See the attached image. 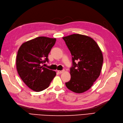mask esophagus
<instances>
[{"label":"esophagus","instance_id":"obj_1","mask_svg":"<svg viewBox=\"0 0 123 123\" xmlns=\"http://www.w3.org/2000/svg\"><path fill=\"white\" fill-rule=\"evenodd\" d=\"M64 70H57V72H58L59 74H62L63 72H64Z\"/></svg>","mask_w":123,"mask_h":123}]
</instances>
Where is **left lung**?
<instances>
[{
    "label": "left lung",
    "mask_w": 123,
    "mask_h": 123,
    "mask_svg": "<svg viewBox=\"0 0 123 123\" xmlns=\"http://www.w3.org/2000/svg\"><path fill=\"white\" fill-rule=\"evenodd\" d=\"M72 56L70 80L65 83L68 89L83 93L91 88L100 74L103 62L102 51L89 36L73 34L62 37Z\"/></svg>",
    "instance_id": "obj_1"
}]
</instances>
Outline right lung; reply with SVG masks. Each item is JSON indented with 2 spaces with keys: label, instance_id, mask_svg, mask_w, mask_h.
Listing matches in <instances>:
<instances>
[{
  "label": "right lung",
  "instance_id": "right-lung-1",
  "mask_svg": "<svg viewBox=\"0 0 123 123\" xmlns=\"http://www.w3.org/2000/svg\"><path fill=\"white\" fill-rule=\"evenodd\" d=\"M56 39L38 37L24 43L19 48L16 67L21 80L29 88L40 92L49 87L56 72L43 67Z\"/></svg>",
  "mask_w": 123,
  "mask_h": 123
}]
</instances>
